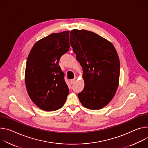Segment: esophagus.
I'll use <instances>...</instances> for the list:
<instances>
[{
    "label": "esophagus",
    "mask_w": 148,
    "mask_h": 148,
    "mask_svg": "<svg viewBox=\"0 0 148 148\" xmlns=\"http://www.w3.org/2000/svg\"><path fill=\"white\" fill-rule=\"evenodd\" d=\"M70 82L71 84H73L75 82V79H71L70 80Z\"/></svg>",
    "instance_id": "obj_1"
}]
</instances>
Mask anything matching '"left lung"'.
<instances>
[{
    "label": "left lung",
    "mask_w": 148,
    "mask_h": 148,
    "mask_svg": "<svg viewBox=\"0 0 148 148\" xmlns=\"http://www.w3.org/2000/svg\"><path fill=\"white\" fill-rule=\"evenodd\" d=\"M71 45L83 69L84 90L77 96L84 107L100 109L113 99L119 85L120 62L113 45L86 30L70 32Z\"/></svg>",
    "instance_id": "1"
}]
</instances>
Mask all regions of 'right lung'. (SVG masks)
<instances>
[{
    "mask_svg": "<svg viewBox=\"0 0 148 148\" xmlns=\"http://www.w3.org/2000/svg\"><path fill=\"white\" fill-rule=\"evenodd\" d=\"M69 47V32L64 31L38 41L28 55L26 86L32 102L42 110H58L66 100L69 88L59 61Z\"/></svg>",
    "mask_w": 148,
    "mask_h": 148,
    "instance_id": "add662e5",
    "label": "right lung"
}]
</instances>
